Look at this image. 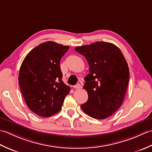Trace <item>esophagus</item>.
<instances>
[{"label": "esophagus", "mask_w": 152, "mask_h": 152, "mask_svg": "<svg viewBox=\"0 0 152 152\" xmlns=\"http://www.w3.org/2000/svg\"><path fill=\"white\" fill-rule=\"evenodd\" d=\"M74 88H75V89H80V88H82V86L80 85V83H77V84H76V86H74Z\"/></svg>", "instance_id": "obj_1"}]
</instances>
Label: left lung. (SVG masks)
Here are the masks:
<instances>
[{"label": "left lung", "mask_w": 152, "mask_h": 152, "mask_svg": "<svg viewBox=\"0 0 152 152\" xmlns=\"http://www.w3.org/2000/svg\"><path fill=\"white\" fill-rule=\"evenodd\" d=\"M75 50L86 57L89 66L83 86L88 100L81 108L91 118H107L124 101L129 80L127 61L119 48L106 42L78 46Z\"/></svg>", "instance_id": "1"}]
</instances>
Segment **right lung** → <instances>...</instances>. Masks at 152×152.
I'll return each mask as SVG.
<instances>
[{
	"instance_id": "right-lung-1",
	"label": "right lung",
	"mask_w": 152,
	"mask_h": 152,
	"mask_svg": "<svg viewBox=\"0 0 152 152\" xmlns=\"http://www.w3.org/2000/svg\"><path fill=\"white\" fill-rule=\"evenodd\" d=\"M69 48L52 41L42 43L27 55L21 65L19 85L23 96L31 110L42 117L59 112L70 92L60 67Z\"/></svg>"
}]
</instances>
